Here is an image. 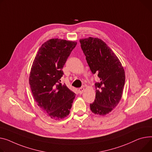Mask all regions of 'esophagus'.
Instances as JSON below:
<instances>
[{
    "instance_id": "1",
    "label": "esophagus",
    "mask_w": 152,
    "mask_h": 152,
    "mask_svg": "<svg viewBox=\"0 0 152 152\" xmlns=\"http://www.w3.org/2000/svg\"><path fill=\"white\" fill-rule=\"evenodd\" d=\"M84 87H80V88H79L78 89V93L79 94H82L83 93V92H84Z\"/></svg>"
}]
</instances>
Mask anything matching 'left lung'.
<instances>
[{
    "instance_id": "obj_1",
    "label": "left lung",
    "mask_w": 152,
    "mask_h": 152,
    "mask_svg": "<svg viewBox=\"0 0 152 152\" xmlns=\"http://www.w3.org/2000/svg\"><path fill=\"white\" fill-rule=\"evenodd\" d=\"M79 42L91 72L99 78L95 84V99L90 104V109L95 114L105 115L117 106L122 98L125 82L124 67L103 40L89 37Z\"/></svg>"
}]
</instances>
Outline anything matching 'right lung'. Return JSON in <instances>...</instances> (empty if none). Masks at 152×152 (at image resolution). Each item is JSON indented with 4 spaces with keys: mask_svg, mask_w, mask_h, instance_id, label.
<instances>
[{
    "mask_svg": "<svg viewBox=\"0 0 152 152\" xmlns=\"http://www.w3.org/2000/svg\"><path fill=\"white\" fill-rule=\"evenodd\" d=\"M76 42L58 38L44 43L34 60L29 84L39 107L50 118L60 120L68 116L76 94L60 83L62 68Z\"/></svg>",
    "mask_w": 152,
    "mask_h": 152,
    "instance_id": "1",
    "label": "right lung"
}]
</instances>
